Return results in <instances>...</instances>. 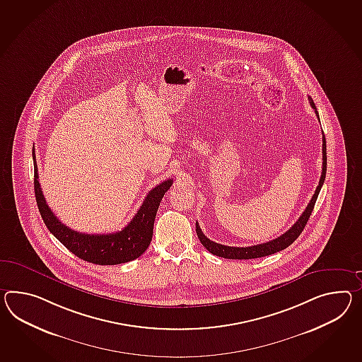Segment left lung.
Segmentation results:
<instances>
[{
	"instance_id": "left-lung-1",
	"label": "left lung",
	"mask_w": 362,
	"mask_h": 362,
	"mask_svg": "<svg viewBox=\"0 0 362 362\" xmlns=\"http://www.w3.org/2000/svg\"><path fill=\"white\" fill-rule=\"evenodd\" d=\"M310 106L313 107L315 110V114L317 115V107L314 105L313 99L309 97ZM322 153H323V166H322V177L319 179V185L315 189V194H313L311 200H310L309 205L306 206L305 212L300 214V218L297 220V222L291 226V229L288 231H285L282 235H280L279 238L274 239V240H269L267 243H262V245H256V246L250 247H230L225 246V245H220V243H216L211 239L206 238L204 235L203 231L200 229L199 223L196 222V233H197V237L200 239L202 245H203L211 254L216 256H221V257H226V259H255V257H263V256L272 255L274 252H279L284 248H286L288 246H291V243L296 240V239L300 237L302 230L305 229L306 223L310 218V214L314 209V205L317 202V194L320 192V188L325 183V179H326V171H327V149H326V137L323 134V148H322Z\"/></svg>"
}]
</instances>
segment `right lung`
I'll return each mask as SVG.
<instances>
[{
	"instance_id": "obj_1",
	"label": "right lung",
	"mask_w": 362,
	"mask_h": 362,
	"mask_svg": "<svg viewBox=\"0 0 362 362\" xmlns=\"http://www.w3.org/2000/svg\"><path fill=\"white\" fill-rule=\"evenodd\" d=\"M33 159L34 188L39 212L45 226L71 252L93 264L115 265L132 262L146 251L153 237L159 203L173 185V179L163 180L146 194L140 209L123 230L110 234H85L65 226L49 209L39 185L35 150H33Z\"/></svg>"
}]
</instances>
